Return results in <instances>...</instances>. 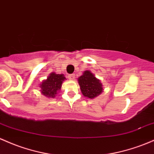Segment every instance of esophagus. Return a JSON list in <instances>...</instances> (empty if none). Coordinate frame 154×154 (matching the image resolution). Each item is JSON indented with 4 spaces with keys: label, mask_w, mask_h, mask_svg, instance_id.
<instances>
[{
    "label": "esophagus",
    "mask_w": 154,
    "mask_h": 154,
    "mask_svg": "<svg viewBox=\"0 0 154 154\" xmlns=\"http://www.w3.org/2000/svg\"><path fill=\"white\" fill-rule=\"evenodd\" d=\"M68 78L69 79V80H74L75 77H74V74H69V75L68 76Z\"/></svg>",
    "instance_id": "obj_1"
}]
</instances>
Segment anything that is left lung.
<instances>
[{"mask_svg":"<svg viewBox=\"0 0 154 154\" xmlns=\"http://www.w3.org/2000/svg\"><path fill=\"white\" fill-rule=\"evenodd\" d=\"M78 83L84 96L94 99L103 92L102 84L100 80L96 78L90 71H85L78 78Z\"/></svg>","mask_w":154,"mask_h":154,"instance_id":"1","label":"left lung"}]
</instances>
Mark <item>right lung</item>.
<instances>
[{"mask_svg":"<svg viewBox=\"0 0 154 154\" xmlns=\"http://www.w3.org/2000/svg\"><path fill=\"white\" fill-rule=\"evenodd\" d=\"M64 80H66V77L63 74H57L52 72L47 80L40 84L42 94L48 98H55L61 88Z\"/></svg>","mask_w":154,"mask_h":154,"instance_id":"1","label":"right lung"}]
</instances>
